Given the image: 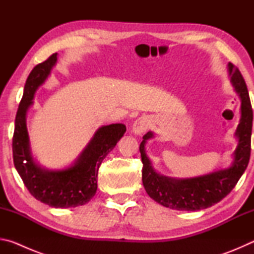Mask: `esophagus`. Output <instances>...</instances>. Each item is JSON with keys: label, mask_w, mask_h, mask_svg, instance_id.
Returning <instances> with one entry per match:
<instances>
[{"label": "esophagus", "mask_w": 254, "mask_h": 254, "mask_svg": "<svg viewBox=\"0 0 254 254\" xmlns=\"http://www.w3.org/2000/svg\"><path fill=\"white\" fill-rule=\"evenodd\" d=\"M150 127V122L147 118H139L133 123V133L135 135H141Z\"/></svg>", "instance_id": "1"}]
</instances>
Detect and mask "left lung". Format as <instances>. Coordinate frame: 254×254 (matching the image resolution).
Listing matches in <instances>:
<instances>
[{"instance_id": "left-lung-1", "label": "left lung", "mask_w": 254, "mask_h": 254, "mask_svg": "<svg viewBox=\"0 0 254 254\" xmlns=\"http://www.w3.org/2000/svg\"><path fill=\"white\" fill-rule=\"evenodd\" d=\"M230 80L241 100V119L235 131L238 147L233 153V162L220 169L191 178H173L158 174L145 153V143L152 139L149 131L140 144L142 159V183L147 194L165 207L177 210H199L221 201L231 192L246 171L251 153V133L253 111L246 81L233 64L227 65Z\"/></svg>"}]
</instances>
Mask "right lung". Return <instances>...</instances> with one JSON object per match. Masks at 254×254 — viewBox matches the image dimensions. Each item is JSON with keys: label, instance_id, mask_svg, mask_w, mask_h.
I'll return each instance as SVG.
<instances>
[{"label": "right lung", "instance_id": "obj_1", "mask_svg": "<svg viewBox=\"0 0 254 254\" xmlns=\"http://www.w3.org/2000/svg\"><path fill=\"white\" fill-rule=\"evenodd\" d=\"M54 54L33 68L24 85L15 117L12 149L13 162L25 187L34 198L56 208L77 207L87 204L97 190V174L102 161L117 145L127 127L122 123L103 126L69 167L49 170L33 159L27 128V113L33 104L37 89L45 83L57 63Z\"/></svg>", "mask_w": 254, "mask_h": 254}]
</instances>
